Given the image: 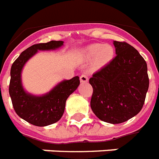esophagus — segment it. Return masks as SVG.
<instances>
[{
  "label": "esophagus",
  "instance_id": "34e87169",
  "mask_svg": "<svg viewBox=\"0 0 159 159\" xmlns=\"http://www.w3.org/2000/svg\"><path fill=\"white\" fill-rule=\"evenodd\" d=\"M80 81L82 82H87L88 81V77L86 73H82L81 76H80Z\"/></svg>",
  "mask_w": 159,
  "mask_h": 159
}]
</instances>
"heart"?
I'll list each match as a JSON object with an SVG mask.
<instances>
[{
	"mask_svg": "<svg viewBox=\"0 0 159 159\" xmlns=\"http://www.w3.org/2000/svg\"><path fill=\"white\" fill-rule=\"evenodd\" d=\"M86 54L90 59L95 57V66L97 67H102L108 64L113 59L115 50L110 44L94 43L87 47Z\"/></svg>",
	"mask_w": 159,
	"mask_h": 159,
	"instance_id": "obj_1",
	"label": "heart"
}]
</instances>
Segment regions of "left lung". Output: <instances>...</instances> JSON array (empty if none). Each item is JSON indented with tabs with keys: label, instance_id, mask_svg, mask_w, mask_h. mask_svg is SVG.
Listing matches in <instances>:
<instances>
[{
	"label": "left lung",
	"instance_id": "1",
	"mask_svg": "<svg viewBox=\"0 0 159 159\" xmlns=\"http://www.w3.org/2000/svg\"><path fill=\"white\" fill-rule=\"evenodd\" d=\"M116 56L89 79L91 108L102 121L120 124L141 111L149 79L147 63L133 46L114 41Z\"/></svg>",
	"mask_w": 159,
	"mask_h": 159
}]
</instances>
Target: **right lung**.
Listing matches in <instances>:
<instances>
[{
  "label": "right lung",
  "instance_id": "1",
  "mask_svg": "<svg viewBox=\"0 0 159 159\" xmlns=\"http://www.w3.org/2000/svg\"><path fill=\"white\" fill-rule=\"evenodd\" d=\"M63 41H50L36 43L23 51L11 68L9 93L14 110L20 118L36 126H47L56 123L63 115L67 97L80 84L78 77L65 80L51 92L42 97L26 93L21 85V70L24 65L38 50H51L59 48Z\"/></svg>",
  "mask_w": 159,
  "mask_h": 159
}]
</instances>
